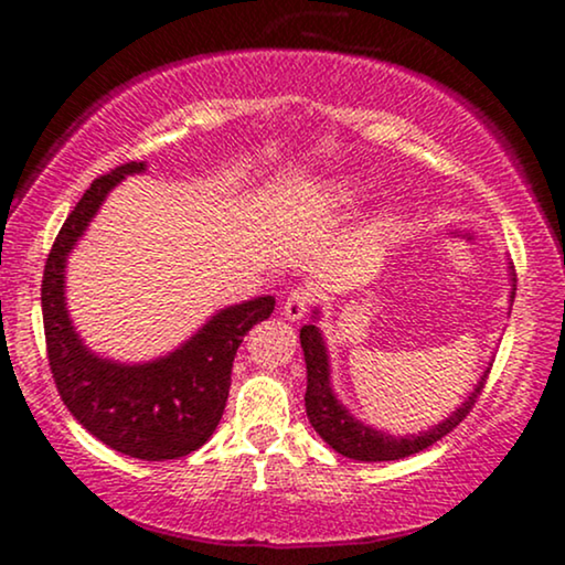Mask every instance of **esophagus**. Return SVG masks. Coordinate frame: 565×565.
Listing matches in <instances>:
<instances>
[{
	"mask_svg": "<svg viewBox=\"0 0 565 565\" xmlns=\"http://www.w3.org/2000/svg\"><path fill=\"white\" fill-rule=\"evenodd\" d=\"M308 308H310V291L302 289V287H297V289H291L289 295H287V300H284L281 313H284V319L300 321L302 316L308 313Z\"/></svg>",
	"mask_w": 565,
	"mask_h": 565,
	"instance_id": "34e87169",
	"label": "esophagus"
}]
</instances>
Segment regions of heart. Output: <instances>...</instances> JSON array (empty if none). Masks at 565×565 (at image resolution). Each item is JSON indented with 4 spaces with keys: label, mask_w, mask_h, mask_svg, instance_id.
I'll list each match as a JSON object with an SVG mask.
<instances>
[{
    "label": "heart",
    "mask_w": 565,
    "mask_h": 565,
    "mask_svg": "<svg viewBox=\"0 0 565 565\" xmlns=\"http://www.w3.org/2000/svg\"><path fill=\"white\" fill-rule=\"evenodd\" d=\"M355 193H359L355 188H342V199H345V201H353Z\"/></svg>",
    "instance_id": "obj_1"
}]
</instances>
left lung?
Masks as SVG:
<instances>
[{
    "label": "left lung",
    "instance_id": "left-lung-1",
    "mask_svg": "<svg viewBox=\"0 0 565 565\" xmlns=\"http://www.w3.org/2000/svg\"><path fill=\"white\" fill-rule=\"evenodd\" d=\"M512 268V265H510ZM512 291L510 300H515V270H512ZM300 345L305 353V369H308V391H305V412H308L310 425L319 436L327 440L337 454L350 459H361V462H391V459H404L412 454L425 451L427 446H433L440 440L446 433H451L454 427L462 423L470 414V408L476 406L478 395H481L486 380H489V369L483 372L481 382L472 387L462 406L457 412H451V417H446L444 423H438L430 430L419 433V436H387V433L374 430L364 423L353 417L345 406L337 401L332 391V382H329V355L327 345H323V337L316 323H305L300 329Z\"/></svg>",
    "mask_w": 565,
    "mask_h": 565
}]
</instances>
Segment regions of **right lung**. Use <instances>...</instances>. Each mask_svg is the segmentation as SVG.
<instances>
[{"label": "right lung", "mask_w": 565, "mask_h": 565, "mask_svg": "<svg viewBox=\"0 0 565 565\" xmlns=\"http://www.w3.org/2000/svg\"><path fill=\"white\" fill-rule=\"evenodd\" d=\"M142 170V161H127L84 191L47 255L42 316L55 387L76 423L114 451L164 462L196 451L215 433L228 401L236 350L255 323L274 313L276 300L265 295L223 308L191 340L148 364H116L87 350L66 310L68 252L108 191L125 174Z\"/></svg>", "instance_id": "1"}]
</instances>
